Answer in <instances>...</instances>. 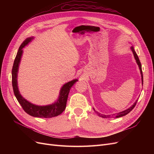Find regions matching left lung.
Instances as JSON below:
<instances>
[{
    "mask_svg": "<svg viewBox=\"0 0 154 154\" xmlns=\"http://www.w3.org/2000/svg\"><path fill=\"white\" fill-rule=\"evenodd\" d=\"M131 50H132V52H133V54H134L135 59L136 60V62H137V64H138V66H139V69H140V74H141V76H142V84H143V74H142V65H141V63H140V60H139V57H138V56H137V55L135 51H134V48L133 47H131ZM137 102V100L135 101V102L132 105V106L130 108L127 109V110H124V111H122V112L118 113V114H117L115 117H116V118H119V117H123V116L127 115V114H128V113L130 112L135 107V106H136ZM93 109H94V110L97 113V114L99 116H100V117H103V118H110V117H111V116H110V115H103V114H99V113L98 112H97L94 108H93Z\"/></svg>",
    "mask_w": 154,
    "mask_h": 154,
    "instance_id": "1",
    "label": "left lung"
}]
</instances>
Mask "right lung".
I'll return each mask as SVG.
<instances>
[{"label": "right lung", "instance_id": "add662e5", "mask_svg": "<svg viewBox=\"0 0 154 154\" xmlns=\"http://www.w3.org/2000/svg\"><path fill=\"white\" fill-rule=\"evenodd\" d=\"M32 38H33V37H29L24 40L23 43L20 45L17 55L15 57L12 70V82L14 93L22 109L29 115L35 117L52 118L62 114L65 109H66L70 89L74 85V84L78 81V80H72V81L64 84L60 89L58 100L51 105H48V106H36V105L28 102L27 100L22 97V96L20 95L19 91L17 86V72L23 52L22 48L27 45Z\"/></svg>", "mask_w": 154, "mask_h": 154}]
</instances>
